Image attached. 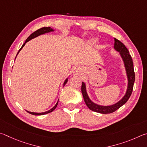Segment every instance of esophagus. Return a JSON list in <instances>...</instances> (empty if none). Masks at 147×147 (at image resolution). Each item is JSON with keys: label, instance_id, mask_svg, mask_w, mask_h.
I'll list each match as a JSON object with an SVG mask.
<instances>
[{"label": "esophagus", "instance_id": "obj_1", "mask_svg": "<svg viewBox=\"0 0 147 147\" xmlns=\"http://www.w3.org/2000/svg\"><path fill=\"white\" fill-rule=\"evenodd\" d=\"M74 76H80L82 74V69L79 67H76V68L74 69Z\"/></svg>", "mask_w": 147, "mask_h": 147}]
</instances>
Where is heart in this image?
<instances>
[{"mask_svg": "<svg viewBox=\"0 0 147 147\" xmlns=\"http://www.w3.org/2000/svg\"><path fill=\"white\" fill-rule=\"evenodd\" d=\"M97 42V38H92L89 39L88 41V43L90 45H95Z\"/></svg>", "mask_w": 147, "mask_h": 147, "instance_id": "heart-1", "label": "heart"}]
</instances>
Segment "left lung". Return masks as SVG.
<instances>
[{
    "instance_id": "obj_1",
    "label": "left lung",
    "mask_w": 147,
    "mask_h": 147,
    "mask_svg": "<svg viewBox=\"0 0 147 147\" xmlns=\"http://www.w3.org/2000/svg\"><path fill=\"white\" fill-rule=\"evenodd\" d=\"M114 49L115 50L119 53V55L121 57L123 64L126 71V75L127 78V88L126 90L125 94L121 99L119 101L111 105H100L95 103L90 98L86 90V84L84 82H82L81 92L83 94L84 101L85 102L86 106L88 107L92 111L100 113V114H110L112 113L119 109L123 105L125 104L129 99L132 92L134 83L135 81V73L134 69V65L132 59L130 55L129 51L126 46L117 40V38H114Z\"/></svg>"
}]
</instances>
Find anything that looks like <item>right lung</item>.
<instances>
[{"label": "right lung", "instance_id": "right-lung-1", "mask_svg": "<svg viewBox=\"0 0 147 147\" xmlns=\"http://www.w3.org/2000/svg\"><path fill=\"white\" fill-rule=\"evenodd\" d=\"M54 31H55V30L53 29V28H51V27H44V28H40V29H38V30H37V31H35V32H33V33H32V34H31V35L29 36V37H28L27 39L26 40L25 42H24V44H23L22 46V47L20 48V50H19V51H18V53H17V55H16V57H17V56L18 54H19V53L20 52V51L22 49V48L24 46L25 44L27 42H28V41H30V40H32V39H33V38L37 37H38V36H39V35H40L45 34V33H50V32H54ZM16 57H15V59H16ZM69 78V76L68 77V78H67L65 79V81H64L63 87H64V85H65V84L67 83V82H68V78ZM58 102H59V99H58V101H57V103L55 104V106H54V107L52 108V109H51L50 110H48V111L45 112H32L28 111V110H26V111H27L28 113H30V114H32V115H45V114H48V113H50V112H53V110L56 109V107H57V105H58Z\"/></svg>", "mask_w": 147, "mask_h": 147}]
</instances>
